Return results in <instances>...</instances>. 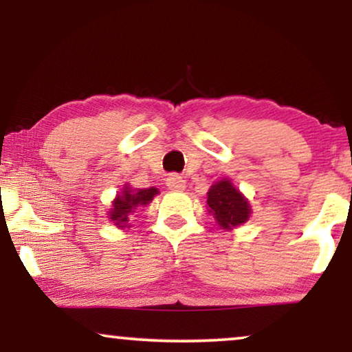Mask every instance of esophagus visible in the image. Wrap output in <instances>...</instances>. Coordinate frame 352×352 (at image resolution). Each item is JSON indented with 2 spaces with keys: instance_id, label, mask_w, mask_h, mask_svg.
<instances>
[{
  "instance_id": "obj_1",
  "label": "esophagus",
  "mask_w": 352,
  "mask_h": 352,
  "mask_svg": "<svg viewBox=\"0 0 352 352\" xmlns=\"http://www.w3.org/2000/svg\"><path fill=\"white\" fill-rule=\"evenodd\" d=\"M166 186L170 190H184L186 189V179L179 175L168 176Z\"/></svg>"
}]
</instances>
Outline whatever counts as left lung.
Listing matches in <instances>:
<instances>
[{"instance_id":"obj_1","label":"left lung","mask_w":352,"mask_h":352,"mask_svg":"<svg viewBox=\"0 0 352 352\" xmlns=\"http://www.w3.org/2000/svg\"><path fill=\"white\" fill-rule=\"evenodd\" d=\"M206 195L208 213L213 216L221 229L232 230L247 223L252 216V205L248 199L229 177L216 181Z\"/></svg>"}]
</instances>
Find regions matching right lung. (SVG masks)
Masks as SVG:
<instances>
[{
	"instance_id": "obj_1",
	"label": "right lung",
	"mask_w": 352,
	"mask_h": 352,
	"mask_svg": "<svg viewBox=\"0 0 352 352\" xmlns=\"http://www.w3.org/2000/svg\"><path fill=\"white\" fill-rule=\"evenodd\" d=\"M160 194L157 187L148 189H134L128 184H123V189L117 192L112 200V208L107 211V218L112 221L118 229L129 228V214H133L139 206H146L153 200V197Z\"/></svg>"
}]
</instances>
